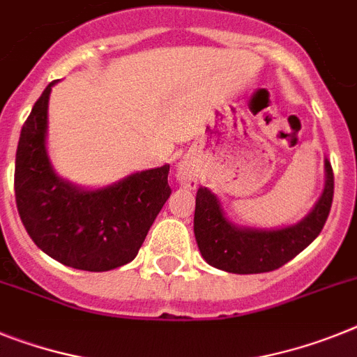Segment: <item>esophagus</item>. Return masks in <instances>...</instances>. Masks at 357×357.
<instances>
[{
    "label": "esophagus",
    "instance_id": "1",
    "mask_svg": "<svg viewBox=\"0 0 357 357\" xmlns=\"http://www.w3.org/2000/svg\"><path fill=\"white\" fill-rule=\"evenodd\" d=\"M176 179L185 188H196L197 185V170L188 161H179L176 169Z\"/></svg>",
    "mask_w": 357,
    "mask_h": 357
}]
</instances>
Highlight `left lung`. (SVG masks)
Wrapping results in <instances>:
<instances>
[{
    "mask_svg": "<svg viewBox=\"0 0 357 357\" xmlns=\"http://www.w3.org/2000/svg\"><path fill=\"white\" fill-rule=\"evenodd\" d=\"M334 197V174L325 158V187L303 220L281 229H250L232 223L220 197L199 187L194 212V236L208 265L232 274H261L280 268L312 243L325 225Z\"/></svg>",
    "mask_w": 357,
    "mask_h": 357,
    "instance_id": "left-lung-1",
    "label": "left lung"
}]
</instances>
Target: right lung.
I'll list each match as a JSON object with an SVG mask.
<instances>
[{"instance_id":"obj_1","label":"right lung","mask_w":357,"mask_h":357,"mask_svg":"<svg viewBox=\"0 0 357 357\" xmlns=\"http://www.w3.org/2000/svg\"><path fill=\"white\" fill-rule=\"evenodd\" d=\"M47 85L21 128L14 170L20 218L38 247L63 265L105 272L137 256L170 196L169 165L134 172L101 188L74 185L56 174L47 152Z\"/></svg>"}]
</instances>
